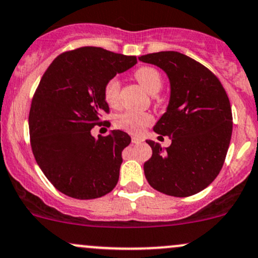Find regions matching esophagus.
Masks as SVG:
<instances>
[{
    "instance_id": "34e87169",
    "label": "esophagus",
    "mask_w": 258,
    "mask_h": 258,
    "mask_svg": "<svg viewBox=\"0 0 258 258\" xmlns=\"http://www.w3.org/2000/svg\"><path fill=\"white\" fill-rule=\"evenodd\" d=\"M140 142H142V140H141L140 137H137V136H134V137H132V143H140Z\"/></svg>"
}]
</instances>
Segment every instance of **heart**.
<instances>
[{
    "mask_svg": "<svg viewBox=\"0 0 258 258\" xmlns=\"http://www.w3.org/2000/svg\"><path fill=\"white\" fill-rule=\"evenodd\" d=\"M135 78L140 82L149 94L155 95L160 92L163 87V77L161 73L153 66H142L137 69L134 73ZM120 81L114 77L106 82L104 86V98L109 105L115 106L118 104L120 98ZM153 116L148 112H137V111H126L117 115L115 120V124L118 128L131 134L140 135L147 126L152 123Z\"/></svg>",
    "mask_w": 258,
    "mask_h": 258,
    "instance_id": "b5f03b06",
    "label": "heart"
}]
</instances>
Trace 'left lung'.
Wrapping results in <instances>:
<instances>
[{
  "mask_svg": "<svg viewBox=\"0 0 258 258\" xmlns=\"http://www.w3.org/2000/svg\"><path fill=\"white\" fill-rule=\"evenodd\" d=\"M160 67L170 81L166 112L154 126L169 136L161 148L154 141L152 158L144 163L149 185L161 194L188 197L213 182L222 170L233 131V115L225 89L213 72L177 51H160L138 57Z\"/></svg>",
  "mask_w": 258,
  "mask_h": 258,
  "instance_id": "8db88e82",
  "label": "left lung"
}]
</instances>
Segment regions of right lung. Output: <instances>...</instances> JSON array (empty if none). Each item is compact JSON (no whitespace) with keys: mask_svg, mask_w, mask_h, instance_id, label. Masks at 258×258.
I'll return each instance as SVG.
<instances>
[{"mask_svg":"<svg viewBox=\"0 0 258 258\" xmlns=\"http://www.w3.org/2000/svg\"><path fill=\"white\" fill-rule=\"evenodd\" d=\"M136 63V56L84 46L58 55L41 77L29 111L30 144L45 176L66 196L93 200L117 183L131 137L114 130L94 138L90 130L109 112L106 82Z\"/></svg>","mask_w":258,"mask_h":258,"instance_id":"obj_1","label":"right lung"}]
</instances>
